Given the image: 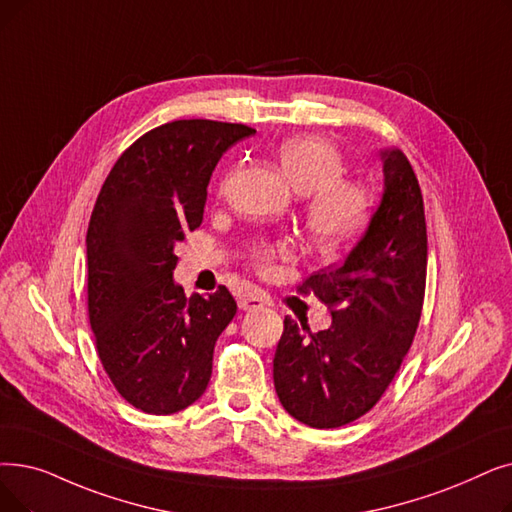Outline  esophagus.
<instances>
[{"instance_id": "34e87169", "label": "esophagus", "mask_w": 512, "mask_h": 512, "mask_svg": "<svg viewBox=\"0 0 512 512\" xmlns=\"http://www.w3.org/2000/svg\"><path fill=\"white\" fill-rule=\"evenodd\" d=\"M265 305H268V301H265V297H261V295H257V293H251V295L242 297V299L238 301V307H240L242 311H255V309H263Z\"/></svg>"}]
</instances>
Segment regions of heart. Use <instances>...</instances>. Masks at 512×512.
Wrapping results in <instances>:
<instances>
[{"label":"heart","mask_w":512,"mask_h":512,"mask_svg":"<svg viewBox=\"0 0 512 512\" xmlns=\"http://www.w3.org/2000/svg\"><path fill=\"white\" fill-rule=\"evenodd\" d=\"M276 157L288 184L309 194L305 221L320 251L343 249L358 238L370 215V196L362 184L343 180L345 165L335 146L320 136H295L278 146ZM272 257V249L257 253L261 265Z\"/></svg>","instance_id":"heart-1"}]
</instances>
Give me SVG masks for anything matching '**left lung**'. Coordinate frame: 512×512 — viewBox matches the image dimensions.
<instances>
[{"instance_id":"8db88e82","label":"left lung","mask_w":512,"mask_h":512,"mask_svg":"<svg viewBox=\"0 0 512 512\" xmlns=\"http://www.w3.org/2000/svg\"><path fill=\"white\" fill-rule=\"evenodd\" d=\"M383 194L360 240L337 268L301 286L332 309L326 330L284 318L274 387L284 410L314 429H335L379 402L416 335L427 280V224L406 154L379 150Z\"/></svg>"}]
</instances>
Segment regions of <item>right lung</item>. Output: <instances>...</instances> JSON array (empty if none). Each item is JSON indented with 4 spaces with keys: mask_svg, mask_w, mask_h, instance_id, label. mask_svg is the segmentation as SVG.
<instances>
[{
    "mask_svg": "<svg viewBox=\"0 0 512 512\" xmlns=\"http://www.w3.org/2000/svg\"><path fill=\"white\" fill-rule=\"evenodd\" d=\"M255 129L188 119L133 142L110 169L87 228V305L110 381L146 414L188 408L209 385L215 341L236 316L226 286L184 295L175 244L201 226L215 165Z\"/></svg>",
    "mask_w": 512,
    "mask_h": 512,
    "instance_id": "1",
    "label": "right lung"
}]
</instances>
